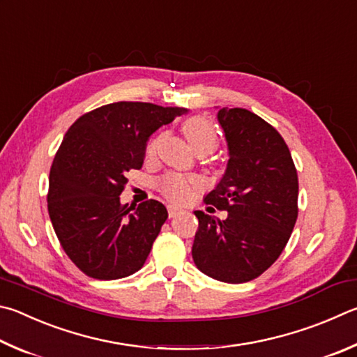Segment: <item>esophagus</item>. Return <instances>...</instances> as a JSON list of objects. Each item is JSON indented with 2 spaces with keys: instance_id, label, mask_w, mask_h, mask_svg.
I'll return each instance as SVG.
<instances>
[{
  "instance_id": "esophagus-1",
  "label": "esophagus",
  "mask_w": 357,
  "mask_h": 357,
  "mask_svg": "<svg viewBox=\"0 0 357 357\" xmlns=\"http://www.w3.org/2000/svg\"><path fill=\"white\" fill-rule=\"evenodd\" d=\"M167 209H168V215H170V217H176L178 213L183 212V209H181V207H178V206H173V204L168 206Z\"/></svg>"
}]
</instances>
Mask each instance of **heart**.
Segmentation results:
<instances>
[{"label": "heart", "instance_id": "obj_1", "mask_svg": "<svg viewBox=\"0 0 357 357\" xmlns=\"http://www.w3.org/2000/svg\"><path fill=\"white\" fill-rule=\"evenodd\" d=\"M185 139L190 146L198 151L212 153L218 145V135L212 123L204 116H192L183 126ZM162 142V134L150 140L146 146V156L153 158L156 154L158 148ZM203 187V179L195 174H178L172 173L159 183V190L164 193V197L174 201V203H185L189 201L195 192Z\"/></svg>", "mask_w": 357, "mask_h": 357}]
</instances>
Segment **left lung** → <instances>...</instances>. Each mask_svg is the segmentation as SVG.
I'll return each mask as SVG.
<instances>
[{"mask_svg": "<svg viewBox=\"0 0 357 357\" xmlns=\"http://www.w3.org/2000/svg\"><path fill=\"white\" fill-rule=\"evenodd\" d=\"M217 119L229 160L204 203L228 217L195 211L192 257L204 275L241 284L261 276L286 248L298 217V174L281 134L261 116L223 107Z\"/></svg>", "mask_w": 357, "mask_h": 357, "instance_id": "1", "label": "left lung"}]
</instances>
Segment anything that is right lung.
Here are the masks:
<instances>
[{
  "label": "right lung",
  "mask_w": 357,
  "mask_h": 357,
  "mask_svg": "<svg viewBox=\"0 0 357 357\" xmlns=\"http://www.w3.org/2000/svg\"><path fill=\"white\" fill-rule=\"evenodd\" d=\"M187 112L151 102L120 101L79 116L50 172L48 212L63 251L82 273L120 280L139 271L168 212L156 199L123 206L129 170H140L146 142Z\"/></svg>",
  "instance_id": "right-lung-1"
}]
</instances>
